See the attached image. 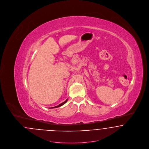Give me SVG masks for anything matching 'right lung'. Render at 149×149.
Listing matches in <instances>:
<instances>
[{
    "label": "right lung",
    "mask_w": 149,
    "mask_h": 149,
    "mask_svg": "<svg viewBox=\"0 0 149 149\" xmlns=\"http://www.w3.org/2000/svg\"><path fill=\"white\" fill-rule=\"evenodd\" d=\"M67 101H68V99H66L65 102H64L63 103H61V104H60L59 105H58V106H57L54 107H52V108H57V107H59L61 106H63V105H64V104H65L66 102H67Z\"/></svg>",
    "instance_id": "1"
}]
</instances>
